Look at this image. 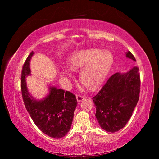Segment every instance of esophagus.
Masks as SVG:
<instances>
[{"label":"esophagus","mask_w":159,"mask_h":159,"mask_svg":"<svg viewBox=\"0 0 159 159\" xmlns=\"http://www.w3.org/2000/svg\"><path fill=\"white\" fill-rule=\"evenodd\" d=\"M76 98H77V101H78V102H81V101L84 99V97L83 95H76Z\"/></svg>","instance_id":"34e87169"}]
</instances>
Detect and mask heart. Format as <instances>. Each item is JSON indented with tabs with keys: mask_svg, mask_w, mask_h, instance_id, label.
Here are the masks:
<instances>
[{
	"mask_svg": "<svg viewBox=\"0 0 159 159\" xmlns=\"http://www.w3.org/2000/svg\"><path fill=\"white\" fill-rule=\"evenodd\" d=\"M113 61L111 53L108 50L86 49L73 53L68 59L71 70L82 67L80 73V80L91 89H95L102 84L106 78ZM66 75V71L61 72Z\"/></svg>",
	"mask_w": 159,
	"mask_h": 159,
	"instance_id": "heart-1",
	"label": "heart"
}]
</instances>
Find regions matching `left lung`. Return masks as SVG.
<instances>
[{
  "label": "left lung",
  "mask_w": 159,
  "mask_h": 159,
  "mask_svg": "<svg viewBox=\"0 0 159 159\" xmlns=\"http://www.w3.org/2000/svg\"><path fill=\"white\" fill-rule=\"evenodd\" d=\"M126 57L136 61L129 51ZM141 80L137 67L127 73L111 75L93 98L95 117L102 129L114 133L123 128L131 118L139 99Z\"/></svg>",
  "instance_id": "obj_1"
}]
</instances>
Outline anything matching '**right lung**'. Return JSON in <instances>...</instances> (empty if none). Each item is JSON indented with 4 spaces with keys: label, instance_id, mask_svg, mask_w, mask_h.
Returning a JSON list of instances; mask_svg holds the SVG:
<instances>
[{
    "label": "right lung",
    "instance_id": "1",
    "mask_svg": "<svg viewBox=\"0 0 159 159\" xmlns=\"http://www.w3.org/2000/svg\"><path fill=\"white\" fill-rule=\"evenodd\" d=\"M32 52L23 66L21 75V91L24 103L33 121L40 131L50 137L61 138L69 132L73 121L78 102L70 91L50 87V92L42 100H36L30 95L26 77L30 75V61Z\"/></svg>",
    "mask_w": 159,
    "mask_h": 159
}]
</instances>
